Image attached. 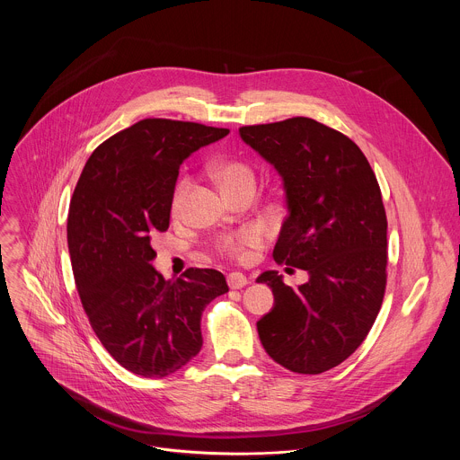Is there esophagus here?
<instances>
[{
    "label": "esophagus",
    "mask_w": 460,
    "mask_h": 460,
    "mask_svg": "<svg viewBox=\"0 0 460 460\" xmlns=\"http://www.w3.org/2000/svg\"><path fill=\"white\" fill-rule=\"evenodd\" d=\"M227 284H229L231 289H242L243 286L249 284V280H247V277L242 275V273H231V275L227 277Z\"/></svg>",
    "instance_id": "34e87169"
}]
</instances>
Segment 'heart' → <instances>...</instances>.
Listing matches in <instances>:
<instances>
[{
    "label": "heart",
    "instance_id": "obj_1",
    "mask_svg": "<svg viewBox=\"0 0 460 460\" xmlns=\"http://www.w3.org/2000/svg\"><path fill=\"white\" fill-rule=\"evenodd\" d=\"M213 174L218 180L220 187L226 190V194H233L242 189H254L256 187V174L254 169L242 162V160H222L213 165ZM189 178H180L178 183L174 185L172 196H171V213L172 217H178L183 206V199L189 189ZM264 229L258 226H249L243 227L236 233L226 234L217 242V249L234 260H245L249 258L251 251L258 249L261 243H264Z\"/></svg>",
    "mask_w": 460,
    "mask_h": 460
}]
</instances>
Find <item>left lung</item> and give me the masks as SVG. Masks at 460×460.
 <instances>
[{
	"mask_svg": "<svg viewBox=\"0 0 460 460\" xmlns=\"http://www.w3.org/2000/svg\"><path fill=\"white\" fill-rule=\"evenodd\" d=\"M242 140L284 180L288 217L277 264L309 273L298 288L261 273L275 307L256 322L268 355L289 371L318 375L367 337L387 280V220L376 176L358 146L316 119L240 127Z\"/></svg>",
	"mask_w": 460,
	"mask_h": 460,
	"instance_id": "obj_1",
	"label": "left lung"
}]
</instances>
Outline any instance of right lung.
<instances>
[{
  "mask_svg": "<svg viewBox=\"0 0 460 460\" xmlns=\"http://www.w3.org/2000/svg\"><path fill=\"white\" fill-rule=\"evenodd\" d=\"M229 128L146 118L100 144L76 183L67 242L76 289L111 357L146 378L183 367L202 349L206 305L229 291L217 270L165 280L151 240L169 229L183 160Z\"/></svg>",
  "mask_w": 460,
  "mask_h": 460,
  "instance_id": "add662e5",
  "label": "right lung"
}]
</instances>
